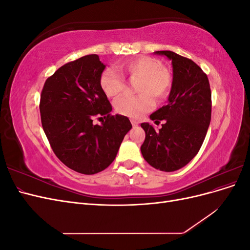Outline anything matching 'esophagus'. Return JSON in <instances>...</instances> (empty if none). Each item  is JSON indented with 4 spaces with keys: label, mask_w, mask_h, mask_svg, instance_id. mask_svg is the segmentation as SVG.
<instances>
[{
    "label": "esophagus",
    "mask_w": 250,
    "mask_h": 250,
    "mask_svg": "<svg viewBox=\"0 0 250 250\" xmlns=\"http://www.w3.org/2000/svg\"><path fill=\"white\" fill-rule=\"evenodd\" d=\"M131 124H132V126H133V127H137V126L139 125V123L137 122V121H133V120L131 121Z\"/></svg>",
    "instance_id": "esophagus-1"
}]
</instances>
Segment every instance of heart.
<instances>
[{"label": "heart", "mask_w": 250, "mask_h": 250, "mask_svg": "<svg viewBox=\"0 0 250 250\" xmlns=\"http://www.w3.org/2000/svg\"><path fill=\"white\" fill-rule=\"evenodd\" d=\"M117 69L130 79H138L135 89L139 95H124L115 102V109L120 115L140 118L152 109L154 100H163L170 93L172 75L155 58L139 56L121 63ZM100 85L107 97L115 98L125 88V79L116 69L107 67L100 77Z\"/></svg>", "instance_id": "heart-1"}]
</instances>
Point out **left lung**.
<instances>
[{"label":"left lung","mask_w":250,"mask_h":250,"mask_svg":"<svg viewBox=\"0 0 250 250\" xmlns=\"http://www.w3.org/2000/svg\"><path fill=\"white\" fill-rule=\"evenodd\" d=\"M167 56L173 66V81L167 105L150 115L160 124L141 126L146 133L141 146L145 161L153 168L173 172L190 163L206 138L211 115V93L207 74L193 60L172 51H156Z\"/></svg>","instance_id":"left-lung-1"}]
</instances>
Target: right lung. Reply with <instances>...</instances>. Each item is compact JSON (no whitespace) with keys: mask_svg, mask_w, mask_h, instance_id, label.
<instances>
[{"mask_svg":"<svg viewBox=\"0 0 250 250\" xmlns=\"http://www.w3.org/2000/svg\"><path fill=\"white\" fill-rule=\"evenodd\" d=\"M105 65L90 54L67 62L44 82L41 95L43 131L55 155L66 167L92 175L115 160L129 119L112 116L111 105L100 85ZM103 119L101 125L92 120Z\"/></svg>","mask_w":250,"mask_h":250,"instance_id":"right-lung-1","label":"right lung"}]
</instances>
